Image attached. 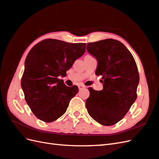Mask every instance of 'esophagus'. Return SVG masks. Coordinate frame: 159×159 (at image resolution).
Here are the masks:
<instances>
[{
    "instance_id": "esophagus-1",
    "label": "esophagus",
    "mask_w": 159,
    "mask_h": 159,
    "mask_svg": "<svg viewBox=\"0 0 159 159\" xmlns=\"http://www.w3.org/2000/svg\"><path fill=\"white\" fill-rule=\"evenodd\" d=\"M78 87H79V89L80 90V89H83V88H85V87H86L84 85V84H79V85Z\"/></svg>"
}]
</instances>
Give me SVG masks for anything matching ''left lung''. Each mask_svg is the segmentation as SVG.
Listing matches in <instances>:
<instances>
[{
  "label": "left lung",
  "mask_w": 159,
  "mask_h": 159,
  "mask_svg": "<svg viewBox=\"0 0 159 159\" xmlns=\"http://www.w3.org/2000/svg\"><path fill=\"white\" fill-rule=\"evenodd\" d=\"M87 50L97 60L95 74L102 76L104 87L99 91L88 88L87 112L99 124L111 126L123 119L137 98V65L130 51L117 40L88 43Z\"/></svg>",
  "instance_id": "1"
}]
</instances>
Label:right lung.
<instances>
[{"instance_id": "obj_1", "label": "right lung", "mask_w": 159, "mask_h": 159, "mask_svg": "<svg viewBox=\"0 0 159 159\" xmlns=\"http://www.w3.org/2000/svg\"><path fill=\"white\" fill-rule=\"evenodd\" d=\"M85 43L46 39L30 51L24 64L21 86L25 102L40 120L51 123L64 114L78 87H68L58 77L85 52Z\"/></svg>"}]
</instances>
